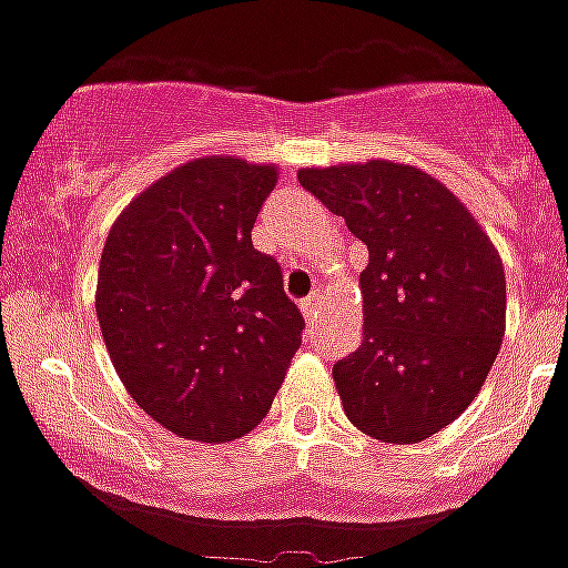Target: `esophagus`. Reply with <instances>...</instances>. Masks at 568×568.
Segmentation results:
<instances>
[{"mask_svg": "<svg viewBox=\"0 0 568 568\" xmlns=\"http://www.w3.org/2000/svg\"><path fill=\"white\" fill-rule=\"evenodd\" d=\"M321 306H324V294L321 292H312L310 297H306V301H301V310H303V315H306V318H315V315H318V310Z\"/></svg>", "mask_w": 568, "mask_h": 568, "instance_id": "1", "label": "esophagus"}]
</instances>
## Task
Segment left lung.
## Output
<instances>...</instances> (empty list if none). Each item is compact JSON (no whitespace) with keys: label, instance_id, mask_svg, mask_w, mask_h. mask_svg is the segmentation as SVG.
Here are the masks:
<instances>
[{"label":"left lung","instance_id":"1","mask_svg":"<svg viewBox=\"0 0 568 568\" xmlns=\"http://www.w3.org/2000/svg\"><path fill=\"white\" fill-rule=\"evenodd\" d=\"M297 180L368 247L365 338L333 368L354 427L415 445L477 397L507 327L498 250L466 203L415 164L301 168Z\"/></svg>","mask_w":568,"mask_h":568}]
</instances>
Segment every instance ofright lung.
<instances>
[{
  "instance_id": "1",
  "label": "right lung",
  "mask_w": 568,
  "mask_h": 568,
  "mask_svg": "<svg viewBox=\"0 0 568 568\" xmlns=\"http://www.w3.org/2000/svg\"><path fill=\"white\" fill-rule=\"evenodd\" d=\"M280 173L203 155L118 214L97 318L120 383L164 430L232 442L267 415L301 347L303 315L250 230Z\"/></svg>"
}]
</instances>
